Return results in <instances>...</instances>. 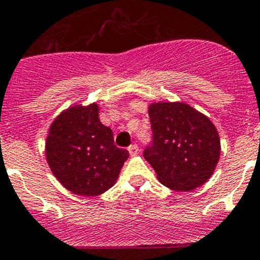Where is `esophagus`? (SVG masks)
<instances>
[{"label":"esophagus","instance_id":"1","mask_svg":"<svg viewBox=\"0 0 260 260\" xmlns=\"http://www.w3.org/2000/svg\"><path fill=\"white\" fill-rule=\"evenodd\" d=\"M128 152H129L131 156H136V154H138V152H140V148H138L137 145H132L128 147Z\"/></svg>","mask_w":260,"mask_h":260}]
</instances>
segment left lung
I'll list each match as a JSON object with an SVG mask.
<instances>
[{
    "label": "left lung",
    "mask_w": 260,
    "mask_h": 260,
    "mask_svg": "<svg viewBox=\"0 0 260 260\" xmlns=\"http://www.w3.org/2000/svg\"><path fill=\"white\" fill-rule=\"evenodd\" d=\"M153 142L145 158L162 185L191 191L206 182L220 158V137L214 123L183 102L148 106Z\"/></svg>",
    "instance_id": "left-lung-1"
}]
</instances>
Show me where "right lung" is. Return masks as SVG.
<instances>
[{
	"label": "right lung",
	"instance_id": "right-lung-1",
	"mask_svg": "<svg viewBox=\"0 0 260 260\" xmlns=\"http://www.w3.org/2000/svg\"><path fill=\"white\" fill-rule=\"evenodd\" d=\"M96 103H77L52 120L45 142L48 165L67 190L98 196L117 182L127 149L114 145L113 132L99 120Z\"/></svg>",
	"mask_w": 260,
	"mask_h": 260
}]
</instances>
